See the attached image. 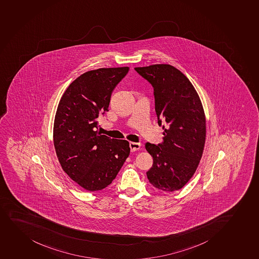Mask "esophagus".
I'll use <instances>...</instances> for the list:
<instances>
[{"instance_id":"esophagus-1","label":"esophagus","mask_w":259,"mask_h":259,"mask_svg":"<svg viewBox=\"0 0 259 259\" xmlns=\"http://www.w3.org/2000/svg\"><path fill=\"white\" fill-rule=\"evenodd\" d=\"M130 147H131V152H136L137 150L140 149L141 144L140 143H136V142H130Z\"/></svg>"}]
</instances>
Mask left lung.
I'll use <instances>...</instances> for the list:
<instances>
[{
  "instance_id": "left-lung-1",
  "label": "left lung",
  "mask_w": 259,
  "mask_h": 259,
  "mask_svg": "<svg viewBox=\"0 0 259 259\" xmlns=\"http://www.w3.org/2000/svg\"><path fill=\"white\" fill-rule=\"evenodd\" d=\"M135 70L153 86L158 125L163 126V142L145 145L153 158L147 179L158 190H179L196 171L204 151L206 125L201 101L174 66L158 64Z\"/></svg>"
}]
</instances>
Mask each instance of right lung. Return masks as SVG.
Returning a JSON list of instances; mask_svg holds the SVG:
<instances>
[{"instance_id": "1", "label": "right lung", "mask_w": 259, "mask_h": 259, "mask_svg": "<svg viewBox=\"0 0 259 259\" xmlns=\"http://www.w3.org/2000/svg\"><path fill=\"white\" fill-rule=\"evenodd\" d=\"M128 70L87 71L69 85L58 105L54 123L58 159L69 177L90 192L110 185L130 155L127 141L97 131L98 117L108 111L112 91Z\"/></svg>"}]
</instances>
